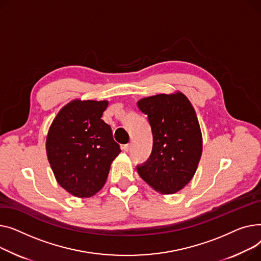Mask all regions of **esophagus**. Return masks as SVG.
Listing matches in <instances>:
<instances>
[{
    "label": "esophagus",
    "mask_w": 261,
    "mask_h": 261,
    "mask_svg": "<svg viewBox=\"0 0 261 261\" xmlns=\"http://www.w3.org/2000/svg\"><path fill=\"white\" fill-rule=\"evenodd\" d=\"M123 150L124 151H129L130 150V148H132V143H128V144H125V145H123Z\"/></svg>",
    "instance_id": "obj_1"
}]
</instances>
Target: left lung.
Here are the masks:
<instances>
[{"instance_id": "8db88e82", "label": "left lung", "mask_w": 261, "mask_h": 261, "mask_svg": "<svg viewBox=\"0 0 261 261\" xmlns=\"http://www.w3.org/2000/svg\"><path fill=\"white\" fill-rule=\"evenodd\" d=\"M147 115L152 134L148 160L137 167L147 185L163 195L175 194L193 179L202 155V134L185 94H159L137 102Z\"/></svg>"}]
</instances>
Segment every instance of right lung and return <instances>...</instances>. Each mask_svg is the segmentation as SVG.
Returning a JSON list of instances; mask_svg holds the SVG:
<instances>
[{"label": "right lung", "mask_w": 261, "mask_h": 261, "mask_svg": "<svg viewBox=\"0 0 261 261\" xmlns=\"http://www.w3.org/2000/svg\"><path fill=\"white\" fill-rule=\"evenodd\" d=\"M109 101L74 99L60 110L46 137V154L59 185L78 198L96 195L120 154L101 119Z\"/></svg>", "instance_id": "add662e5"}]
</instances>
